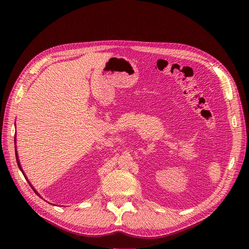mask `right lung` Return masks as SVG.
I'll list each match as a JSON object with an SVG mask.
<instances>
[{"instance_id": "add662e5", "label": "right lung", "mask_w": 249, "mask_h": 249, "mask_svg": "<svg viewBox=\"0 0 249 249\" xmlns=\"http://www.w3.org/2000/svg\"><path fill=\"white\" fill-rule=\"evenodd\" d=\"M15 145H16V136H15ZM15 154H16V160H17V163H18V166H19V168H20V171L22 172V174H23V176L25 177V178L27 179V178H26V176H25V174H24V172H23V169H22V167H21V164H20V161H19V159H18V153H17V149H16V148H15ZM27 181L29 182V180H28V179H27ZM29 185H30V187L33 189V191H34V192H35V193H36V194L39 196V194H38V193L35 191V189L32 187V185L30 184V182H29Z\"/></svg>"}]
</instances>
